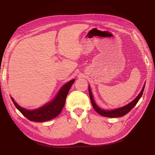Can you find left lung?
Listing matches in <instances>:
<instances>
[{"mask_svg":"<svg viewBox=\"0 0 155 155\" xmlns=\"http://www.w3.org/2000/svg\"><path fill=\"white\" fill-rule=\"evenodd\" d=\"M144 88H145V86H143L142 90L141 92L139 94V95L137 97H136L132 102H130V104H129L128 105H127L123 107L118 108V109L111 110H105L104 109H101L100 107H98L97 106V105L95 104L94 101L90 87H88V93H89V96H90L91 101L92 105L94 107V110L97 112L98 114H100V115H101L103 116L108 117V118H118V117L123 116L125 115L126 114H127L130 110H132L133 109V107L136 105H137L138 101L140 99V97H142L143 91H144Z\"/></svg>","mask_w":155,"mask_h":155,"instance_id":"obj_1","label":"left lung"}]
</instances>
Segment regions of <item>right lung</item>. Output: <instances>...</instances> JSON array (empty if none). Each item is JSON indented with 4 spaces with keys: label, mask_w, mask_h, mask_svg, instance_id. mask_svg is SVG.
Segmentation results:
<instances>
[{
    "label": "right lung",
    "mask_w": 155,
    "mask_h": 155,
    "mask_svg": "<svg viewBox=\"0 0 155 155\" xmlns=\"http://www.w3.org/2000/svg\"><path fill=\"white\" fill-rule=\"evenodd\" d=\"M74 81V79H72L71 81L65 84L60 89L58 95L56 96L54 100L48 103V104L45 105V106L35 110H28L25 109L17 104L12 97L11 99L17 109L27 119L32 121H36V122H43V121L54 119L60 114V112H61L64 105L66 97L70 91V87L73 85Z\"/></svg>",
    "instance_id": "obj_1"
}]
</instances>
